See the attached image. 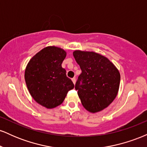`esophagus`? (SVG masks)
<instances>
[{"mask_svg": "<svg viewBox=\"0 0 147 147\" xmlns=\"http://www.w3.org/2000/svg\"><path fill=\"white\" fill-rule=\"evenodd\" d=\"M72 82H73V84H75V83H76V78H72Z\"/></svg>", "mask_w": 147, "mask_h": 147, "instance_id": "34e87169", "label": "esophagus"}]
</instances>
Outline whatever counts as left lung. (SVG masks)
Listing matches in <instances>:
<instances>
[{
    "mask_svg": "<svg viewBox=\"0 0 147 147\" xmlns=\"http://www.w3.org/2000/svg\"><path fill=\"white\" fill-rule=\"evenodd\" d=\"M73 56L82 70L75 89L82 105L90 113L102 111L117 95L120 74L106 57L96 52L76 50Z\"/></svg>",
    "mask_w": 147,
    "mask_h": 147,
    "instance_id": "1",
    "label": "left lung"
}]
</instances>
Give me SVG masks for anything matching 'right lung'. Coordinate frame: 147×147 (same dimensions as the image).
<instances>
[{"label": "right lung", "mask_w": 147, "mask_h": 147, "mask_svg": "<svg viewBox=\"0 0 147 147\" xmlns=\"http://www.w3.org/2000/svg\"><path fill=\"white\" fill-rule=\"evenodd\" d=\"M65 57L63 49L46 47L30 60L25 69V79L30 95L47 109L62 104L68 91L75 86L61 67Z\"/></svg>", "instance_id": "obj_1"}]
</instances>
